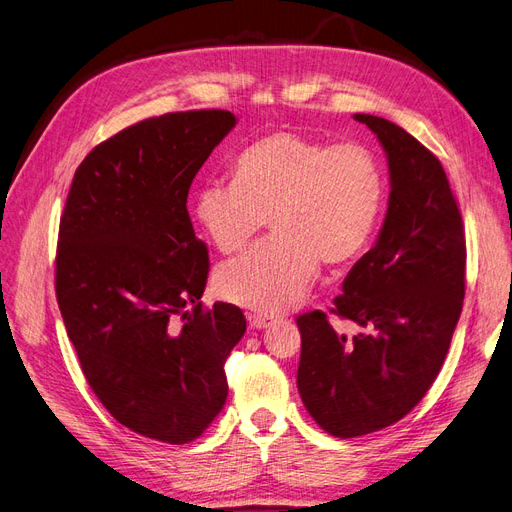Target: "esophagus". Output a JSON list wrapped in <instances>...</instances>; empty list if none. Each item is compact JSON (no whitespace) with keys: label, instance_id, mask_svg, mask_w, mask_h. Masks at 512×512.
I'll use <instances>...</instances> for the list:
<instances>
[{"label":"esophagus","instance_id":"esophagus-1","mask_svg":"<svg viewBox=\"0 0 512 512\" xmlns=\"http://www.w3.org/2000/svg\"><path fill=\"white\" fill-rule=\"evenodd\" d=\"M249 320H251L253 329H268L274 323V320L268 318V316H251Z\"/></svg>","mask_w":512,"mask_h":512}]
</instances>
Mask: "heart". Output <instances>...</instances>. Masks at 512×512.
Returning <instances> with one entry per match:
<instances>
[{
  "mask_svg": "<svg viewBox=\"0 0 512 512\" xmlns=\"http://www.w3.org/2000/svg\"><path fill=\"white\" fill-rule=\"evenodd\" d=\"M384 202L386 173L371 147L276 130L242 149L234 181L198 189L194 215L225 255L251 244L270 219L276 236L219 268L215 289L236 306L276 316L308 295L320 259L342 266L367 249Z\"/></svg>",
  "mask_w": 512,
  "mask_h": 512,
  "instance_id": "1",
  "label": "heart"
}]
</instances>
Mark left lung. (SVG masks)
<instances>
[{
    "mask_svg": "<svg viewBox=\"0 0 512 512\" xmlns=\"http://www.w3.org/2000/svg\"><path fill=\"white\" fill-rule=\"evenodd\" d=\"M380 139L390 173L386 219L348 272L331 312L297 316V388L316 424L339 439L382 430L418 405L443 367L462 314L466 240L439 158L407 130L354 113Z\"/></svg>",
    "mask_w": 512,
    "mask_h": 512,
    "instance_id": "8db88e82",
    "label": "left lung"
}]
</instances>
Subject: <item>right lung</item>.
<instances>
[{"mask_svg":"<svg viewBox=\"0 0 512 512\" xmlns=\"http://www.w3.org/2000/svg\"><path fill=\"white\" fill-rule=\"evenodd\" d=\"M236 126L223 109L164 113L94 147L73 175L56 246V299L92 392L122 426L198 439L227 399L240 308H202L206 244L187 194Z\"/></svg>","mask_w":512,"mask_h":512,"instance_id":"right-lung-1","label":"right lung"}]
</instances>
